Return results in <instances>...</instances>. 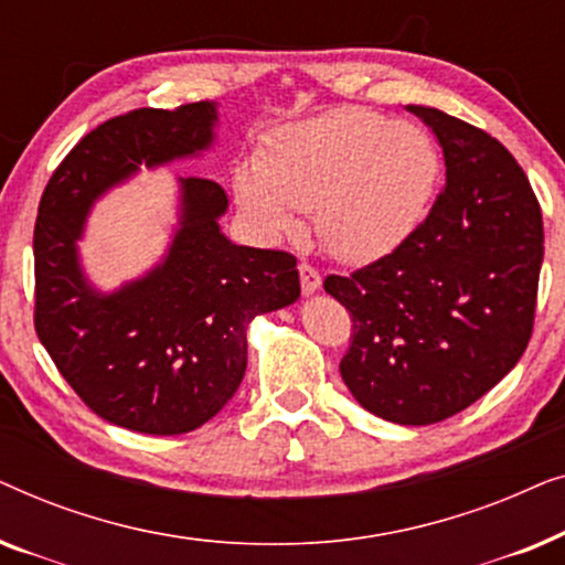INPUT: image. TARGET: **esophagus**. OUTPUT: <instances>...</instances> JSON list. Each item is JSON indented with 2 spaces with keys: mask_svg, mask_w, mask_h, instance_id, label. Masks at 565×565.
I'll list each match as a JSON object with an SVG mask.
<instances>
[{
  "mask_svg": "<svg viewBox=\"0 0 565 565\" xmlns=\"http://www.w3.org/2000/svg\"><path fill=\"white\" fill-rule=\"evenodd\" d=\"M298 275H300V288H303L306 296H311V292L321 288V273L313 265H308V262H300Z\"/></svg>",
  "mask_w": 565,
  "mask_h": 565,
  "instance_id": "1",
  "label": "esophagus"
}]
</instances>
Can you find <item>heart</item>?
Returning a JSON list of instances; mask_svg holds the SVG:
<instances>
[{
  "label": "heart",
  "mask_w": 565,
  "mask_h": 565,
  "mask_svg": "<svg viewBox=\"0 0 565 565\" xmlns=\"http://www.w3.org/2000/svg\"><path fill=\"white\" fill-rule=\"evenodd\" d=\"M443 177L429 130L367 107H339L296 122L262 149L236 180V200L267 236H292L296 211L313 213L323 249L367 262L419 226Z\"/></svg>",
  "instance_id": "heart-1"
}]
</instances>
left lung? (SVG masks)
<instances>
[{
  "label": "left lung",
  "instance_id": "left-lung-1",
  "mask_svg": "<svg viewBox=\"0 0 565 565\" xmlns=\"http://www.w3.org/2000/svg\"><path fill=\"white\" fill-rule=\"evenodd\" d=\"M445 153L427 218L385 257L329 275L352 316L339 362L352 396L381 419L424 427L489 393L527 350L543 265V213L527 174L486 130L408 105Z\"/></svg>",
  "mask_w": 565,
  "mask_h": 565
}]
</instances>
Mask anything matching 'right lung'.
I'll return each mask as SVG.
<instances>
[{
    "instance_id": "obj_1",
    "label": "right lung",
    "mask_w": 565,
    "mask_h": 565,
    "mask_svg": "<svg viewBox=\"0 0 565 565\" xmlns=\"http://www.w3.org/2000/svg\"><path fill=\"white\" fill-rule=\"evenodd\" d=\"M215 120L207 99L105 120L66 153L38 207V339L92 412L143 435H182L213 419L244 377L249 321L300 296L292 254L221 234L228 198L203 177L180 180V228L159 267L110 296L82 275L76 242L92 203L138 164L207 149Z\"/></svg>"
}]
</instances>
